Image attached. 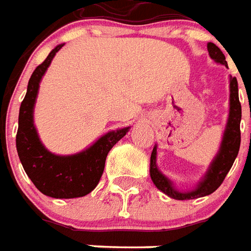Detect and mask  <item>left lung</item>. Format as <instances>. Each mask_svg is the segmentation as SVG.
<instances>
[{"instance_id":"8db88e82","label":"left lung","mask_w":251,"mask_h":251,"mask_svg":"<svg viewBox=\"0 0 251 251\" xmlns=\"http://www.w3.org/2000/svg\"><path fill=\"white\" fill-rule=\"evenodd\" d=\"M207 51L211 59H214L217 64L224 65L227 68V62L225 59L224 53L217 45L213 42L207 44ZM230 109L226 127H225L224 137L221 142L220 150L209 165V168L206 170L205 176L200 182L197 183V186L193 190H178L174 186L172 179H169L165 174L157 166V145L154 146L150 157V177L151 181L155 185V187L161 190L163 194H166L170 198L174 200H194L200 197L209 196L211 193H214L221 183L224 182L226 174L233 166L237 155L239 151V145H241V130H239V124H241V117H242V109L239 103L238 98V82L235 77L230 75Z\"/></svg>"}]
</instances>
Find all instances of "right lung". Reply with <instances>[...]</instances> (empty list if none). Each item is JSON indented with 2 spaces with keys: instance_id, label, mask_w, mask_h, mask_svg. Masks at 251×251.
<instances>
[{
  "instance_id": "obj_1",
  "label": "right lung",
  "mask_w": 251,
  "mask_h": 251,
  "mask_svg": "<svg viewBox=\"0 0 251 251\" xmlns=\"http://www.w3.org/2000/svg\"><path fill=\"white\" fill-rule=\"evenodd\" d=\"M62 46L64 44L55 46L31 74L26 96L20 107L16 146L24 170L42 194L53 198H78L97 186L107 154L130 126L109 131L79 153L59 155L46 149L34 125V105L41 79Z\"/></svg>"
}]
</instances>
